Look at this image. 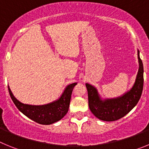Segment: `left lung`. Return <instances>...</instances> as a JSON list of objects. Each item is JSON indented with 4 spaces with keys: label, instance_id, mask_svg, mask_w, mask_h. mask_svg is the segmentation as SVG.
<instances>
[{
    "label": "left lung",
    "instance_id": "left-lung-1",
    "mask_svg": "<svg viewBox=\"0 0 149 149\" xmlns=\"http://www.w3.org/2000/svg\"><path fill=\"white\" fill-rule=\"evenodd\" d=\"M139 54L138 51L139 71L135 84L131 90L120 98L102 101L98 97L95 88L89 84H86L89 109L100 120L106 122L118 120L128 113L138 103L143 89V65Z\"/></svg>",
    "mask_w": 149,
    "mask_h": 149
}]
</instances>
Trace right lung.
<instances>
[{"instance_id":"obj_1","label":"right lung","mask_w":149,"mask_h":149,"mask_svg":"<svg viewBox=\"0 0 149 149\" xmlns=\"http://www.w3.org/2000/svg\"><path fill=\"white\" fill-rule=\"evenodd\" d=\"M76 84V83H74L68 85L58 101L42 106L24 104L14 97L9 86L8 89L13 103L22 113L39 124L51 125L60 120L67 113L70 104L72 90Z\"/></svg>"}]
</instances>
